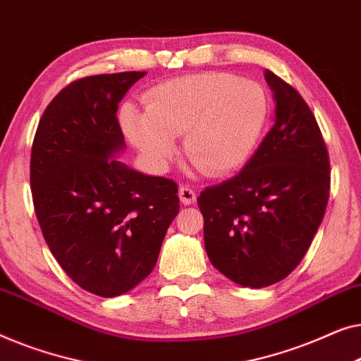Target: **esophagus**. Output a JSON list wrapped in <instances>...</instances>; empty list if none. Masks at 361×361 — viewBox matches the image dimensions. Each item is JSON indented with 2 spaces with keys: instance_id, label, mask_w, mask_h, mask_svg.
I'll return each mask as SVG.
<instances>
[{
  "instance_id": "1",
  "label": "esophagus",
  "mask_w": 361,
  "mask_h": 361,
  "mask_svg": "<svg viewBox=\"0 0 361 361\" xmlns=\"http://www.w3.org/2000/svg\"><path fill=\"white\" fill-rule=\"evenodd\" d=\"M178 196H180V200L185 206H191V204H195V202H196V192L190 186H181L180 191H178Z\"/></svg>"
}]
</instances>
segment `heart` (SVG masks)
<instances>
[{"label":"heart","mask_w":361,"mask_h":361,"mask_svg":"<svg viewBox=\"0 0 361 361\" xmlns=\"http://www.w3.org/2000/svg\"><path fill=\"white\" fill-rule=\"evenodd\" d=\"M268 118L265 90L231 73H196L166 80L145 96V113L124 106V135L155 166L176 152L185 134V154L202 173L224 176L240 169L255 150Z\"/></svg>","instance_id":"b5f03b06"}]
</instances>
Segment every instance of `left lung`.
<instances>
[{
  "instance_id": "1",
  "label": "left lung",
  "mask_w": 361,
  "mask_h": 361,
  "mask_svg": "<svg viewBox=\"0 0 361 361\" xmlns=\"http://www.w3.org/2000/svg\"><path fill=\"white\" fill-rule=\"evenodd\" d=\"M275 124L242 171L197 197L212 267L245 288L286 278L306 255L331 190L317 121L301 94L267 70Z\"/></svg>"
}]
</instances>
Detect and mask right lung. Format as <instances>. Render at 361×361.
<instances>
[{
	"label": "right lung",
	"instance_id": "obj_1",
	"mask_svg": "<svg viewBox=\"0 0 361 361\" xmlns=\"http://www.w3.org/2000/svg\"><path fill=\"white\" fill-rule=\"evenodd\" d=\"M147 72L94 75L50 101L30 154L35 216L55 260L86 291L116 298L154 270L180 211L173 180L135 171L126 150L121 99Z\"/></svg>",
	"mask_w": 361,
	"mask_h": 361
}]
</instances>
